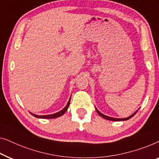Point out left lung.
I'll list each match as a JSON object with an SVG mask.
<instances>
[{"label":"left lung","mask_w":159,"mask_h":159,"mask_svg":"<svg viewBox=\"0 0 159 159\" xmlns=\"http://www.w3.org/2000/svg\"><path fill=\"white\" fill-rule=\"evenodd\" d=\"M96 111H97V113L99 114V115L101 116V117H102L103 118H104V119H106V120H111V121H122V120H129V119H130L131 117H133L134 115H135L136 114V112H137V111H136V112H135L134 114H133V115H132L131 116H129V117H127V118H124V119H117V118H113V117H107V116H105V115H103V114H102L101 112H100V111L98 110V109L96 108Z\"/></svg>","instance_id":"obj_1"}]
</instances>
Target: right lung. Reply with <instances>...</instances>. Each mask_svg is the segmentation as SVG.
<instances>
[{"instance_id": "right-lung-1", "label": "right lung", "mask_w": 159, "mask_h": 159, "mask_svg": "<svg viewBox=\"0 0 159 159\" xmlns=\"http://www.w3.org/2000/svg\"><path fill=\"white\" fill-rule=\"evenodd\" d=\"M70 99L69 100V102H68V104L66 106V107L62 109V110L58 111V112L55 113V114H53V115H42V116H40V115H36L34 114H32L31 113V115L34 116L35 117H37V118H42V119H54V118H56V117H59L60 116H62L63 114L66 112L67 111V109H68V107H69V104H70Z\"/></svg>"}]
</instances>
